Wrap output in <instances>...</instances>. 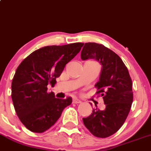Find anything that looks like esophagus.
<instances>
[{
    "instance_id": "1",
    "label": "esophagus",
    "mask_w": 151,
    "mask_h": 151,
    "mask_svg": "<svg viewBox=\"0 0 151 151\" xmlns=\"http://www.w3.org/2000/svg\"><path fill=\"white\" fill-rule=\"evenodd\" d=\"M73 103H81V100L78 99L77 98H73Z\"/></svg>"
}]
</instances>
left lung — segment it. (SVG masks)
I'll return each mask as SVG.
<instances>
[{
    "label": "left lung",
    "mask_w": 151,
    "mask_h": 151,
    "mask_svg": "<svg viewBox=\"0 0 151 151\" xmlns=\"http://www.w3.org/2000/svg\"><path fill=\"white\" fill-rule=\"evenodd\" d=\"M81 56L83 60L95 59L102 65L95 87L106 105L103 111L93 108L91 115L83 121L95 136L107 138L121 128L130 112L133 99L132 80L121 58L102 44L86 43Z\"/></svg>",
    "instance_id": "1"
}]
</instances>
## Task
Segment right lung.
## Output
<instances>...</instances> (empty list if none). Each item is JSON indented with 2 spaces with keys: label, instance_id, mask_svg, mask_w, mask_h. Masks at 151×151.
<instances>
[{
  "label": "right lung",
  "instance_id": "1",
  "mask_svg": "<svg viewBox=\"0 0 151 151\" xmlns=\"http://www.w3.org/2000/svg\"><path fill=\"white\" fill-rule=\"evenodd\" d=\"M83 43L45 46L21 63L12 81L11 97L17 116L28 130L43 133L55 123L72 98H55L48 93L65 65L80 52Z\"/></svg>",
  "mask_w": 151,
  "mask_h": 151
}]
</instances>
